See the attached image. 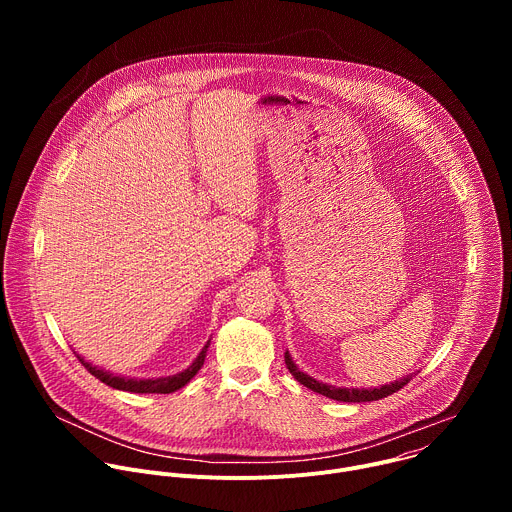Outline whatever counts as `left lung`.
<instances>
[{
	"mask_svg": "<svg viewBox=\"0 0 512 512\" xmlns=\"http://www.w3.org/2000/svg\"><path fill=\"white\" fill-rule=\"evenodd\" d=\"M285 364H287L289 373L294 375L296 381H300L304 387L312 389L314 393H320V395H324V397H330V399H336V401H344V403L379 401V399H383V397H389V395L397 393L399 389H403V387L413 379V375H407V377H403V379H399V381H395V383H391V385H383V387H377V389H344V387H332V385L320 383V381L312 379L310 375L302 373V371L296 367V362L291 360L289 352H285Z\"/></svg>",
	"mask_w": 512,
	"mask_h": 512,
	"instance_id": "1",
	"label": "left lung"
}]
</instances>
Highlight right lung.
Wrapping results in <instances>:
<instances>
[{"label":"right lung","mask_w":512,"mask_h":512,"mask_svg":"<svg viewBox=\"0 0 512 512\" xmlns=\"http://www.w3.org/2000/svg\"><path fill=\"white\" fill-rule=\"evenodd\" d=\"M210 340L204 344V348L200 350V354L196 356V360L190 364V367L178 375H172V377H162V379H127V377H117V375H111L99 367H93V364H89L85 358H81L77 354V358L85 364V369L97 377L99 381H103L105 385L113 387V389H119V391H129V393H174L178 389H182L184 385L190 383V379L200 371V367L204 364V358H206V348H208Z\"/></svg>","instance_id":"obj_1"}]
</instances>
